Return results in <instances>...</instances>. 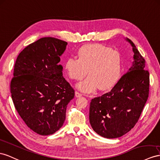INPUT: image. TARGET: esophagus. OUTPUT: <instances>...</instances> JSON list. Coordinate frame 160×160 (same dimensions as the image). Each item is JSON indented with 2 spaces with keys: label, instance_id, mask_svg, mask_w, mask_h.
I'll return each instance as SVG.
<instances>
[{
  "label": "esophagus",
  "instance_id": "34e87169",
  "mask_svg": "<svg viewBox=\"0 0 160 160\" xmlns=\"http://www.w3.org/2000/svg\"><path fill=\"white\" fill-rule=\"evenodd\" d=\"M75 96H76V97H80L82 96V94L80 93L79 92L76 91V92H75Z\"/></svg>",
  "mask_w": 160,
  "mask_h": 160
}]
</instances>
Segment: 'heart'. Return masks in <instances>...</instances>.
Listing matches in <instances>:
<instances>
[{
  "label": "heart",
  "mask_w": 160,
  "mask_h": 160,
  "mask_svg": "<svg viewBox=\"0 0 160 160\" xmlns=\"http://www.w3.org/2000/svg\"><path fill=\"white\" fill-rule=\"evenodd\" d=\"M78 59L70 57L65 61V69L70 78L80 80L77 84L80 91L91 92L97 88L108 90L120 79L122 57L120 52L101 44H89L80 47L77 52Z\"/></svg>",
  "instance_id": "obj_1"
}]
</instances>
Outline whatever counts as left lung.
<instances>
[{"label":"left lung","mask_w":160,"mask_h":160,"mask_svg":"<svg viewBox=\"0 0 160 160\" xmlns=\"http://www.w3.org/2000/svg\"><path fill=\"white\" fill-rule=\"evenodd\" d=\"M126 40L132 47V66L111 91L94 98L90 104V124L95 132L107 138L120 137L133 128L149 96L145 61L132 41Z\"/></svg>","instance_id":"obj_1"}]
</instances>
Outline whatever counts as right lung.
Masks as SVG:
<instances>
[{
	"mask_svg": "<svg viewBox=\"0 0 160 160\" xmlns=\"http://www.w3.org/2000/svg\"><path fill=\"white\" fill-rule=\"evenodd\" d=\"M67 44L55 38H42L24 48L15 61L12 99L27 126L40 135L59 130L67 105L75 95L59 65Z\"/></svg>",
	"mask_w": 160,
	"mask_h": 160,
	"instance_id": "obj_1",
	"label": "right lung"
}]
</instances>
